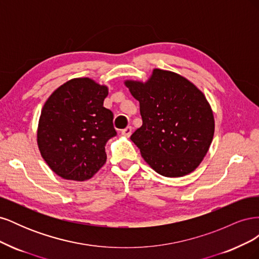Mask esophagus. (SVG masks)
<instances>
[{"mask_svg": "<svg viewBox=\"0 0 259 259\" xmlns=\"http://www.w3.org/2000/svg\"><path fill=\"white\" fill-rule=\"evenodd\" d=\"M132 132H133V128H132V126H127L126 128H124V130H122V135L123 136H126V137H130L131 135H132Z\"/></svg>", "mask_w": 259, "mask_h": 259, "instance_id": "34e87169", "label": "esophagus"}]
</instances>
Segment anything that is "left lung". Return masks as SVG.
I'll use <instances>...</instances> for the list:
<instances>
[{
    "label": "left lung",
    "mask_w": 259,
    "mask_h": 259,
    "mask_svg": "<svg viewBox=\"0 0 259 259\" xmlns=\"http://www.w3.org/2000/svg\"><path fill=\"white\" fill-rule=\"evenodd\" d=\"M124 84L139 101L143 125L131 140L146 163L165 177L192 173L206 155L215 131L204 94L183 75L162 69H153L146 82Z\"/></svg>",
    "instance_id": "obj_1"
}]
</instances>
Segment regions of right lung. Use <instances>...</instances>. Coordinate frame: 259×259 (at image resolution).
Returning <instances> with one entry per match:
<instances>
[{
  "label": "right lung",
  "mask_w": 259,
  "mask_h": 259,
  "mask_svg": "<svg viewBox=\"0 0 259 259\" xmlns=\"http://www.w3.org/2000/svg\"><path fill=\"white\" fill-rule=\"evenodd\" d=\"M108 86L90 77L69 80L55 90L42 108L36 142L55 174L84 182L107 161L105 146L116 135L113 113L104 107Z\"/></svg>",
  "instance_id": "1"
}]
</instances>
